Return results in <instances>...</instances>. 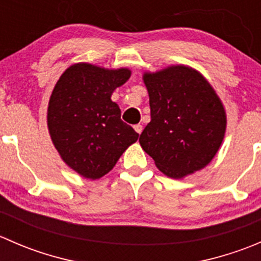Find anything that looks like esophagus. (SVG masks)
I'll use <instances>...</instances> for the list:
<instances>
[{"mask_svg":"<svg viewBox=\"0 0 261 261\" xmlns=\"http://www.w3.org/2000/svg\"><path fill=\"white\" fill-rule=\"evenodd\" d=\"M134 128H135V131L139 134V135H140V134L143 133V125H140V123H139V125L134 126Z\"/></svg>","mask_w":261,"mask_h":261,"instance_id":"34e87169","label":"esophagus"}]
</instances>
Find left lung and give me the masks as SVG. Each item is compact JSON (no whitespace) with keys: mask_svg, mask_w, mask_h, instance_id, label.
<instances>
[{"mask_svg":"<svg viewBox=\"0 0 261 261\" xmlns=\"http://www.w3.org/2000/svg\"><path fill=\"white\" fill-rule=\"evenodd\" d=\"M151 121L140 145L167 177L180 179L203 169L217 154L227 117L210 82L188 65L143 74Z\"/></svg>","mask_w":261,"mask_h":261,"instance_id":"left-lung-1","label":"left lung"}]
</instances>
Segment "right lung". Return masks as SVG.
Segmentation results:
<instances>
[{"instance_id": "add662e5", "label": "right lung", "mask_w": 261, "mask_h": 261, "mask_svg": "<svg viewBox=\"0 0 261 261\" xmlns=\"http://www.w3.org/2000/svg\"><path fill=\"white\" fill-rule=\"evenodd\" d=\"M128 68L107 69L75 63L55 84L48 105V130L63 162L87 179L96 180L112 170L139 134L121 120L111 99L128 81Z\"/></svg>"}]
</instances>
